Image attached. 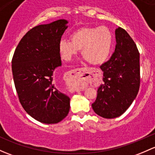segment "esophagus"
Segmentation results:
<instances>
[{
    "mask_svg": "<svg viewBox=\"0 0 155 155\" xmlns=\"http://www.w3.org/2000/svg\"><path fill=\"white\" fill-rule=\"evenodd\" d=\"M93 71L87 68H78L68 74V85L72 90H84L87 85L92 81Z\"/></svg>",
    "mask_w": 155,
    "mask_h": 155,
    "instance_id": "34e87169",
    "label": "esophagus"
}]
</instances>
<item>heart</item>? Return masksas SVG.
<instances>
[{"instance_id":"1","label":"heart","mask_w":155,"mask_h":155,"mask_svg":"<svg viewBox=\"0 0 155 155\" xmlns=\"http://www.w3.org/2000/svg\"><path fill=\"white\" fill-rule=\"evenodd\" d=\"M70 41L62 39L59 42V52L66 61H70L81 50L87 61L94 66H100L108 60L112 52L113 33L105 26L78 28L71 33Z\"/></svg>"}]
</instances>
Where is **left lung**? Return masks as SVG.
Here are the masks:
<instances>
[{"label": "left lung", "mask_w": 155, "mask_h": 155, "mask_svg": "<svg viewBox=\"0 0 155 155\" xmlns=\"http://www.w3.org/2000/svg\"><path fill=\"white\" fill-rule=\"evenodd\" d=\"M114 53L101 67L104 83L98 87L92 104L94 112L105 119L120 116L136 98L140 89V54L128 33L115 30Z\"/></svg>", "instance_id": "1"}]
</instances>
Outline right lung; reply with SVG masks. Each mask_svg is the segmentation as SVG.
I'll list each match as a JSON object with an SVG mask.
<instances>
[{"mask_svg":"<svg viewBox=\"0 0 155 155\" xmlns=\"http://www.w3.org/2000/svg\"><path fill=\"white\" fill-rule=\"evenodd\" d=\"M68 23L59 19L32 28L21 39L12 57V75L21 104L42 123H58L69 112L70 98L54 81V71L62 66L58 45Z\"/></svg>","mask_w":155,"mask_h":155,"instance_id":"add662e5","label":"right lung"}]
</instances>
